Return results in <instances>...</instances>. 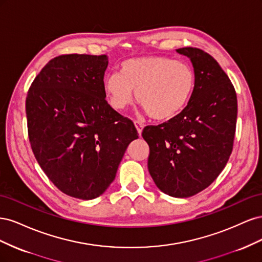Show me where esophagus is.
I'll list each match as a JSON object with an SVG mask.
<instances>
[{"mask_svg": "<svg viewBox=\"0 0 262 262\" xmlns=\"http://www.w3.org/2000/svg\"><path fill=\"white\" fill-rule=\"evenodd\" d=\"M134 125H136V128H137V131H138V133H139V136L141 137V134H142V130H143V128H144V125L142 124L141 122H139V121H134Z\"/></svg>", "mask_w": 262, "mask_h": 262, "instance_id": "obj_1", "label": "esophagus"}]
</instances>
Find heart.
<instances>
[{"label":"heart","instance_id":"b5f03b06","mask_svg":"<svg viewBox=\"0 0 262 262\" xmlns=\"http://www.w3.org/2000/svg\"><path fill=\"white\" fill-rule=\"evenodd\" d=\"M196 75L187 62L162 55L133 58L124 61L120 74H109L104 91L109 104L123 110L133 99L157 121H169L184 112L195 91Z\"/></svg>","mask_w":262,"mask_h":262}]
</instances>
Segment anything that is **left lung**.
Instances as JSON below:
<instances>
[{
	"label": "left lung",
	"mask_w": 262,
	"mask_h": 262,
	"mask_svg": "<svg viewBox=\"0 0 262 262\" xmlns=\"http://www.w3.org/2000/svg\"><path fill=\"white\" fill-rule=\"evenodd\" d=\"M192 63L195 91L184 112L145 126L147 167L157 188L175 198L199 193L217 178L231 156L237 120L234 86L216 60L198 48H180Z\"/></svg>",
	"instance_id": "left-lung-1"
}]
</instances>
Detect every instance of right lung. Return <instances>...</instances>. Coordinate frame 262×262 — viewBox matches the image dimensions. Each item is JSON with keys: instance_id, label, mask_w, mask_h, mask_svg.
Listing matches in <instances>:
<instances>
[{"instance_id": "add662e5", "label": "right lung", "mask_w": 262, "mask_h": 262, "mask_svg": "<svg viewBox=\"0 0 262 262\" xmlns=\"http://www.w3.org/2000/svg\"><path fill=\"white\" fill-rule=\"evenodd\" d=\"M107 67V55H60L43 67L27 94L36 160L55 187L76 199L104 193L126 147L139 138L133 122L105 99Z\"/></svg>"}]
</instances>
